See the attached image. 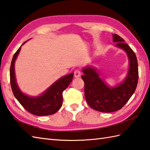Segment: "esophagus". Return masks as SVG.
<instances>
[{"label": "esophagus", "mask_w": 150, "mask_h": 150, "mask_svg": "<svg viewBox=\"0 0 150 150\" xmlns=\"http://www.w3.org/2000/svg\"><path fill=\"white\" fill-rule=\"evenodd\" d=\"M74 76L75 78H79L81 76V71L79 69H76L74 72Z\"/></svg>", "instance_id": "1"}]
</instances>
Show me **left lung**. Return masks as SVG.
Wrapping results in <instances>:
<instances>
[{"instance_id":"8db88e82","label":"left lung","mask_w":150,"mask_h":150,"mask_svg":"<svg viewBox=\"0 0 150 150\" xmlns=\"http://www.w3.org/2000/svg\"><path fill=\"white\" fill-rule=\"evenodd\" d=\"M113 42L116 43V47L124 50L129 59L128 72L122 83L110 88L99 78L94 67L88 66L82 70L86 101L92 108L101 112H112L122 108L135 91L138 83V63L135 52L117 35L113 34Z\"/></svg>"}]
</instances>
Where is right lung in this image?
<instances>
[{
  "instance_id": "right-lung-1",
  "label": "right lung",
  "mask_w": 150,
  "mask_h": 150,
  "mask_svg": "<svg viewBox=\"0 0 150 150\" xmlns=\"http://www.w3.org/2000/svg\"><path fill=\"white\" fill-rule=\"evenodd\" d=\"M21 46L13 56L10 67V83L13 94L23 107L33 115L42 116L54 114L61 108L63 103L62 93L71 83L74 74L71 73L59 78L41 96L31 97L24 94L18 88L15 74V62Z\"/></svg>"
}]
</instances>
